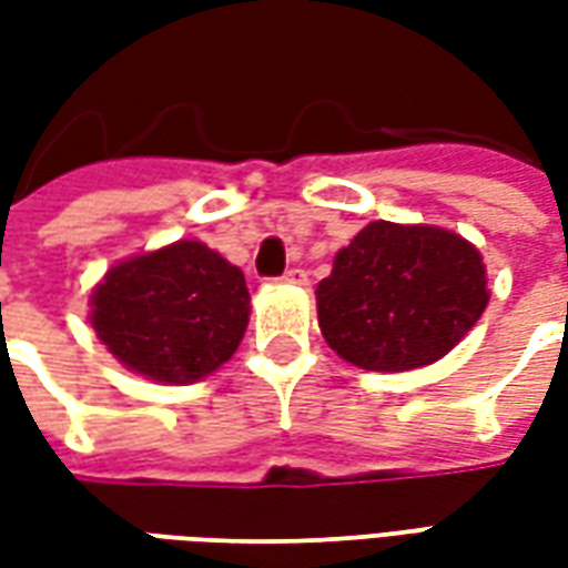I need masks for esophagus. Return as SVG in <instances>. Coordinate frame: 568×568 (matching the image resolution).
Listing matches in <instances>:
<instances>
[{"label": "esophagus", "instance_id": "esophagus-1", "mask_svg": "<svg viewBox=\"0 0 568 568\" xmlns=\"http://www.w3.org/2000/svg\"><path fill=\"white\" fill-rule=\"evenodd\" d=\"M280 283L285 285H307V273L301 271V267H292V271L283 273V280Z\"/></svg>", "mask_w": 568, "mask_h": 568}]
</instances>
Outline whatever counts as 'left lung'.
<instances>
[{
    "label": "left lung",
    "instance_id": "obj_1",
    "mask_svg": "<svg viewBox=\"0 0 568 568\" xmlns=\"http://www.w3.org/2000/svg\"><path fill=\"white\" fill-rule=\"evenodd\" d=\"M487 304L484 255L435 224H365L316 285L325 344L356 368L386 374L447 356Z\"/></svg>",
    "mask_w": 568,
    "mask_h": 568
}]
</instances>
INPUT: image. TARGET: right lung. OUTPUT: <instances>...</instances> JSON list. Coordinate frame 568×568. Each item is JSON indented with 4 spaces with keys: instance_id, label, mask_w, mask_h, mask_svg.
Wrapping results in <instances>:
<instances>
[{
    "instance_id": "obj_1",
    "label": "right lung",
    "mask_w": 568,
    "mask_h": 568,
    "mask_svg": "<svg viewBox=\"0 0 568 568\" xmlns=\"http://www.w3.org/2000/svg\"><path fill=\"white\" fill-rule=\"evenodd\" d=\"M97 341L154 383H197L234 356L248 325L246 276L200 240L112 264L91 292Z\"/></svg>"
}]
</instances>
